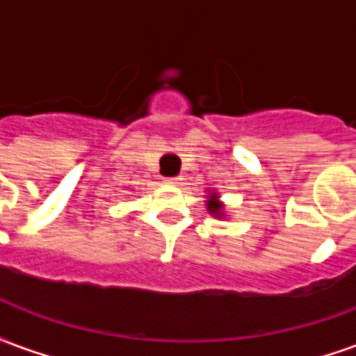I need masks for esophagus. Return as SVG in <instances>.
I'll list each match as a JSON object with an SVG mask.
<instances>
[{
    "mask_svg": "<svg viewBox=\"0 0 356 356\" xmlns=\"http://www.w3.org/2000/svg\"><path fill=\"white\" fill-rule=\"evenodd\" d=\"M181 179L183 177H179V175L177 177H168L165 179V183H170V185H179V183H181Z\"/></svg>",
    "mask_w": 356,
    "mask_h": 356,
    "instance_id": "obj_1",
    "label": "esophagus"
}]
</instances>
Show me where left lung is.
Returning <instances> with one entry per match:
<instances>
[{
  "label": "left lung",
  "instance_id": "obj_1",
  "mask_svg": "<svg viewBox=\"0 0 356 356\" xmlns=\"http://www.w3.org/2000/svg\"><path fill=\"white\" fill-rule=\"evenodd\" d=\"M206 206H208V211L211 213V216L223 217V204L219 202V196H217V193L209 194V200L206 202Z\"/></svg>",
  "mask_w": 356,
  "mask_h": 356
}]
</instances>
